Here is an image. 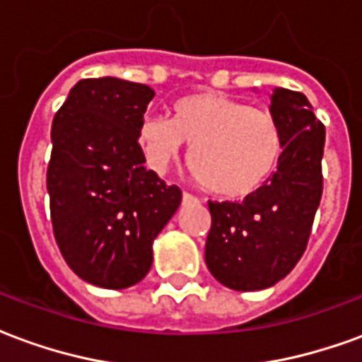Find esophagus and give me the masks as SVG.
Listing matches in <instances>:
<instances>
[{
  "label": "esophagus",
  "instance_id": "esophagus-1",
  "mask_svg": "<svg viewBox=\"0 0 362 362\" xmlns=\"http://www.w3.org/2000/svg\"><path fill=\"white\" fill-rule=\"evenodd\" d=\"M182 202H184V204H192V202H196V197L192 196V194H188V192H184V194H182Z\"/></svg>",
  "mask_w": 362,
  "mask_h": 362
}]
</instances>
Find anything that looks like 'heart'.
I'll use <instances>...</instances> for the list:
<instances>
[{
    "mask_svg": "<svg viewBox=\"0 0 362 362\" xmlns=\"http://www.w3.org/2000/svg\"><path fill=\"white\" fill-rule=\"evenodd\" d=\"M139 145L151 168L158 173L188 145L194 180L213 196L240 199L264 188L277 173L285 134L272 110L205 90L176 100L170 118L145 119Z\"/></svg>",
    "mask_w": 362,
    "mask_h": 362,
    "instance_id": "heart-1",
    "label": "heart"
}]
</instances>
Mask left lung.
Here are the masks:
<instances>
[{
    "label": "left lung",
    "mask_w": 362,
    "mask_h": 362,
    "mask_svg": "<svg viewBox=\"0 0 362 362\" xmlns=\"http://www.w3.org/2000/svg\"><path fill=\"white\" fill-rule=\"evenodd\" d=\"M269 110L285 134L277 173L240 204L209 202L205 264L215 279L235 291L267 288L291 273L306 250L322 199L326 127L296 90H273Z\"/></svg>",
    "instance_id": "obj_1"
}]
</instances>
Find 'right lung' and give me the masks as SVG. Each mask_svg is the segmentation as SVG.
<instances>
[{
  "label": "right lung",
  "mask_w": 362,
  "mask_h": 362,
  "mask_svg": "<svg viewBox=\"0 0 362 362\" xmlns=\"http://www.w3.org/2000/svg\"><path fill=\"white\" fill-rule=\"evenodd\" d=\"M155 90L116 77L81 79L52 122L46 173L54 236L67 266L104 288L149 273L153 240L182 202L145 168L139 127Z\"/></svg>",
  "instance_id": "right-lung-1"
}]
</instances>
